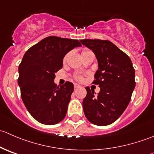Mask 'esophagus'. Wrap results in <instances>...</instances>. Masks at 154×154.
I'll list each match as a JSON object with an SVG mask.
<instances>
[{
    "label": "esophagus",
    "instance_id": "1",
    "mask_svg": "<svg viewBox=\"0 0 154 154\" xmlns=\"http://www.w3.org/2000/svg\"><path fill=\"white\" fill-rule=\"evenodd\" d=\"M74 88H79L80 86L79 84H77V83H74Z\"/></svg>",
    "mask_w": 154,
    "mask_h": 154
}]
</instances>
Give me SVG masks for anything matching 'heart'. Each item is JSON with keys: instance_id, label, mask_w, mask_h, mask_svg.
Masks as SVG:
<instances>
[{"instance_id": "1", "label": "heart", "mask_w": 154, "mask_h": 154, "mask_svg": "<svg viewBox=\"0 0 154 154\" xmlns=\"http://www.w3.org/2000/svg\"><path fill=\"white\" fill-rule=\"evenodd\" d=\"M87 51H83V52H82V54H85V53L87 52ZM67 57H68V55L65 56L64 58H63V62H66V60H67ZM76 79H77V80H83V77H82V76L78 75V76H77V77H76Z\"/></svg>"}]
</instances>
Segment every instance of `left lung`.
I'll use <instances>...</instances> for the list:
<instances>
[{"label":"left lung","instance_id":"8db88e82","mask_svg":"<svg viewBox=\"0 0 154 154\" xmlns=\"http://www.w3.org/2000/svg\"><path fill=\"white\" fill-rule=\"evenodd\" d=\"M83 45L92 50L98 62V69L92 82L100 90L86 87L83 101V112L91 123L106 126L116 122L128 106L136 86L135 69L125 52L108 40L82 39Z\"/></svg>","mask_w":154,"mask_h":154}]
</instances>
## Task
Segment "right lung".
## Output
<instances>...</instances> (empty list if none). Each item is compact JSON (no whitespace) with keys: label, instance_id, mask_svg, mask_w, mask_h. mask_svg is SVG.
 <instances>
[{"label":"right lung","instance_id":"add662e5","mask_svg":"<svg viewBox=\"0 0 154 154\" xmlns=\"http://www.w3.org/2000/svg\"><path fill=\"white\" fill-rule=\"evenodd\" d=\"M81 46L77 39L48 36L29 48L18 67L21 97L29 114L39 123L53 125L64 119L74 85L57 86L55 73L63 68L65 55Z\"/></svg>","mask_w":154,"mask_h":154}]
</instances>
